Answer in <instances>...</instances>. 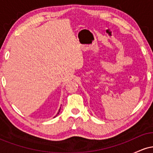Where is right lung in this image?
<instances>
[{"mask_svg":"<svg viewBox=\"0 0 153 153\" xmlns=\"http://www.w3.org/2000/svg\"><path fill=\"white\" fill-rule=\"evenodd\" d=\"M59 112H58V113H57V114H59ZM56 116H57V115H56Z\"/></svg>","mask_w":153,"mask_h":153,"instance_id":"1","label":"right lung"}]
</instances>
